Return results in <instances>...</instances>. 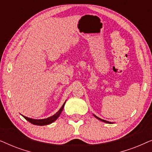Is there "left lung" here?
Here are the masks:
<instances>
[{
    "mask_svg": "<svg viewBox=\"0 0 152 152\" xmlns=\"http://www.w3.org/2000/svg\"><path fill=\"white\" fill-rule=\"evenodd\" d=\"M94 116H95V118H97V119H98V120H101V121H102V122H106V123H108V124H113V123H112V122H109V121H107V120H104L101 119V118H98V117H97V116H96V115H94Z\"/></svg>",
    "mask_w": 152,
    "mask_h": 152,
    "instance_id": "left-lung-1",
    "label": "left lung"
}]
</instances>
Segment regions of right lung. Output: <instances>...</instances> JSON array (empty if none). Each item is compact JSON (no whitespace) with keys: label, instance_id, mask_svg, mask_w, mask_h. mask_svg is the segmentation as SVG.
Segmentation results:
<instances>
[{"label":"right lung","instance_id":"1","mask_svg":"<svg viewBox=\"0 0 152 152\" xmlns=\"http://www.w3.org/2000/svg\"><path fill=\"white\" fill-rule=\"evenodd\" d=\"M65 103H66V102L64 103V104L62 105L61 109H60L59 111H58L57 113L55 114V115H53V116H50V117H49V118H45V119H40V120L32 119V118L26 117V116H23V117L26 120H28V122H30V123L35 124V125H39V126L47 125V124L53 123V122H55V120H57L58 118H59V116L60 115V114H61V111H63V109L64 107V105H65Z\"/></svg>","mask_w":152,"mask_h":152}]
</instances>
